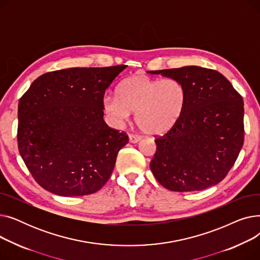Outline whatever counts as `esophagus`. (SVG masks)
Instances as JSON below:
<instances>
[{
  "label": "esophagus",
  "mask_w": 260,
  "mask_h": 260,
  "mask_svg": "<svg viewBox=\"0 0 260 260\" xmlns=\"http://www.w3.org/2000/svg\"><path fill=\"white\" fill-rule=\"evenodd\" d=\"M140 139H141L140 136H138V135H134V134H129V141H131L132 143L138 142Z\"/></svg>",
  "instance_id": "esophagus-1"
}]
</instances>
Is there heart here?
<instances>
[{"mask_svg": "<svg viewBox=\"0 0 260 260\" xmlns=\"http://www.w3.org/2000/svg\"><path fill=\"white\" fill-rule=\"evenodd\" d=\"M117 94L106 95L104 111L117 122L136 113V122L142 132L160 135L179 120L185 100L183 86L174 79L155 80L135 75L122 81Z\"/></svg>", "mask_w": 260, "mask_h": 260, "instance_id": "obj_1", "label": "heart"}]
</instances>
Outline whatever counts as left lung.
<instances>
[{
    "label": "left lung",
    "mask_w": 260,
    "mask_h": 260,
    "mask_svg": "<svg viewBox=\"0 0 260 260\" xmlns=\"http://www.w3.org/2000/svg\"><path fill=\"white\" fill-rule=\"evenodd\" d=\"M178 81L185 100L175 125L156 136L151 171L173 192L216 185L234 166L244 140L243 100L220 73L199 66L151 71Z\"/></svg>",
    "instance_id": "obj_1"
}]
</instances>
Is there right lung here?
<instances>
[{
	"instance_id": "obj_1",
	"label": "right lung",
	"mask_w": 260,
	"mask_h": 260,
	"mask_svg": "<svg viewBox=\"0 0 260 260\" xmlns=\"http://www.w3.org/2000/svg\"><path fill=\"white\" fill-rule=\"evenodd\" d=\"M127 65L76 67L36 79L18 106V147L39 185L64 197L93 194L128 136L103 120L105 90Z\"/></svg>"
}]
</instances>
